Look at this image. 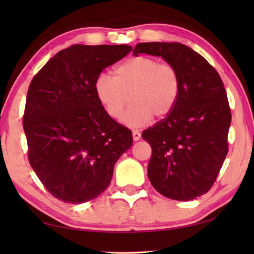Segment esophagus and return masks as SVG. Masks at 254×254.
Wrapping results in <instances>:
<instances>
[{"label":"esophagus","mask_w":254,"mask_h":254,"mask_svg":"<svg viewBox=\"0 0 254 254\" xmlns=\"http://www.w3.org/2000/svg\"><path fill=\"white\" fill-rule=\"evenodd\" d=\"M132 135H133L134 141H138V139L141 138V133H139L137 130H133L132 131Z\"/></svg>","instance_id":"obj_1"}]
</instances>
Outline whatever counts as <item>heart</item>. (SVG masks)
I'll return each mask as SVG.
<instances>
[{
	"label": "heart",
	"instance_id": "1",
	"mask_svg": "<svg viewBox=\"0 0 254 254\" xmlns=\"http://www.w3.org/2000/svg\"><path fill=\"white\" fill-rule=\"evenodd\" d=\"M113 73L98 74L94 83L97 99L110 118H121L127 95L132 105L122 119L127 126L141 127L153 117L160 120L174 110L181 90L175 65L138 56L119 64Z\"/></svg>",
	"mask_w": 254,
	"mask_h": 254
}]
</instances>
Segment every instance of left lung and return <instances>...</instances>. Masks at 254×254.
Segmentation results:
<instances>
[{
  "label": "left lung",
  "mask_w": 254,
  "mask_h": 254,
  "mask_svg": "<svg viewBox=\"0 0 254 254\" xmlns=\"http://www.w3.org/2000/svg\"><path fill=\"white\" fill-rule=\"evenodd\" d=\"M139 53L163 57L181 77L174 110L142 133L152 147L149 181L166 197L190 201L210 190L227 156V93L216 69L188 46L143 42L133 50Z\"/></svg>",
  "instance_id": "1"
}]
</instances>
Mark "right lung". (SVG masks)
<instances>
[{
  "label": "right lung",
  "instance_id": "add662e5",
  "mask_svg": "<svg viewBox=\"0 0 254 254\" xmlns=\"http://www.w3.org/2000/svg\"><path fill=\"white\" fill-rule=\"evenodd\" d=\"M131 51L127 45H74L32 78L23 117L28 160L56 198L78 204L100 195L132 146V132L107 115L94 90L102 69Z\"/></svg>",
  "mask_w": 254,
  "mask_h": 254
}]
</instances>
